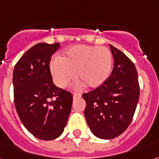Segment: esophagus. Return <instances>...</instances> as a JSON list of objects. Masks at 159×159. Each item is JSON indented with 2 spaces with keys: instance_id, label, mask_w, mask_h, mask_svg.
<instances>
[{
  "instance_id": "1",
  "label": "esophagus",
  "mask_w": 159,
  "mask_h": 159,
  "mask_svg": "<svg viewBox=\"0 0 159 159\" xmlns=\"http://www.w3.org/2000/svg\"><path fill=\"white\" fill-rule=\"evenodd\" d=\"M81 94L78 93H73V98H81Z\"/></svg>"
}]
</instances>
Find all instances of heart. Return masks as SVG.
<instances>
[{
    "label": "heart",
    "instance_id": "obj_1",
    "mask_svg": "<svg viewBox=\"0 0 159 159\" xmlns=\"http://www.w3.org/2000/svg\"><path fill=\"white\" fill-rule=\"evenodd\" d=\"M112 57L105 47L78 45L69 48L50 64L51 73L56 85L65 88L77 78L87 88L100 87L110 76Z\"/></svg>",
    "mask_w": 159,
    "mask_h": 159
}]
</instances>
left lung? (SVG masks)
<instances>
[{
	"label": "left lung",
	"instance_id": "1",
	"mask_svg": "<svg viewBox=\"0 0 159 159\" xmlns=\"http://www.w3.org/2000/svg\"><path fill=\"white\" fill-rule=\"evenodd\" d=\"M110 48L114 60L111 75L100 87L82 94L88 125L102 139L117 138L128 128L140 93L135 65L116 47L110 45Z\"/></svg>",
	"mask_w": 159,
	"mask_h": 159
}]
</instances>
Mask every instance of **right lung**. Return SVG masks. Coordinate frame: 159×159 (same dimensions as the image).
<instances>
[{
	"label": "right lung",
	"instance_id": "1",
	"mask_svg": "<svg viewBox=\"0 0 159 159\" xmlns=\"http://www.w3.org/2000/svg\"><path fill=\"white\" fill-rule=\"evenodd\" d=\"M59 43H38L19 59L13 71L14 102L25 128L36 138L60 136L71 112L72 94L56 87L51 74V57Z\"/></svg>",
	"mask_w": 159,
	"mask_h": 159
}]
</instances>
